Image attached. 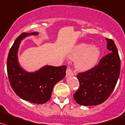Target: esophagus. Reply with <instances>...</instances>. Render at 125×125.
<instances>
[{
    "mask_svg": "<svg viewBox=\"0 0 125 125\" xmlns=\"http://www.w3.org/2000/svg\"><path fill=\"white\" fill-rule=\"evenodd\" d=\"M66 76H72V75H73V73L72 71H71V70L70 68H67V70H66Z\"/></svg>",
    "mask_w": 125,
    "mask_h": 125,
    "instance_id": "34e87169",
    "label": "esophagus"
}]
</instances>
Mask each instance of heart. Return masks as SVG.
<instances>
[{"mask_svg":"<svg viewBox=\"0 0 125 125\" xmlns=\"http://www.w3.org/2000/svg\"><path fill=\"white\" fill-rule=\"evenodd\" d=\"M101 51L96 46L82 43L77 44L69 54L71 60H76L74 66L80 72H86L97 65L101 57Z\"/></svg>","mask_w":125,"mask_h":125,"instance_id":"obj_1","label":"heart"}]
</instances>
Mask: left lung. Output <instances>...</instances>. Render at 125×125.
Wrapping results in <instances>:
<instances>
[{
  "label": "left lung",
  "instance_id": "8db88e82",
  "mask_svg": "<svg viewBox=\"0 0 125 125\" xmlns=\"http://www.w3.org/2000/svg\"><path fill=\"white\" fill-rule=\"evenodd\" d=\"M109 54L105 55L97 66L77 75L80 86L74 99L82 106H96L104 102L117 84L120 73V59L112 40L106 38Z\"/></svg>",
  "mask_w": 125,
  "mask_h": 125
}]
</instances>
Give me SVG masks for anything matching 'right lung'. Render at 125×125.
Listing matches in <instances>:
<instances>
[{
    "instance_id": "right-lung-1",
    "label": "right lung",
    "mask_w": 125,
    "mask_h": 125,
    "mask_svg": "<svg viewBox=\"0 0 125 125\" xmlns=\"http://www.w3.org/2000/svg\"><path fill=\"white\" fill-rule=\"evenodd\" d=\"M38 34V32L22 33L16 39L8 55L7 73L11 86L18 96L42 104L50 100L54 86L65 77L66 66L47 65L34 72H28L21 67L18 57L21 43L27 37Z\"/></svg>"
}]
</instances>
